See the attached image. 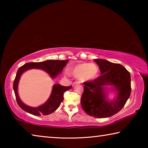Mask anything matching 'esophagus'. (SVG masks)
Segmentation results:
<instances>
[{"label": "esophagus", "instance_id": "34e87169", "mask_svg": "<svg viewBox=\"0 0 148 148\" xmlns=\"http://www.w3.org/2000/svg\"><path fill=\"white\" fill-rule=\"evenodd\" d=\"M80 84V82H74L73 84H72V86H75V85H76V84Z\"/></svg>", "mask_w": 148, "mask_h": 148}]
</instances>
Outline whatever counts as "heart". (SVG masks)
I'll return each instance as SVG.
<instances>
[{"mask_svg": "<svg viewBox=\"0 0 148 148\" xmlns=\"http://www.w3.org/2000/svg\"><path fill=\"white\" fill-rule=\"evenodd\" d=\"M99 66L95 63H80L71 70L72 76L79 78L82 82H89L98 76Z\"/></svg>", "mask_w": 148, "mask_h": 148, "instance_id": "1", "label": "heart"}]
</instances>
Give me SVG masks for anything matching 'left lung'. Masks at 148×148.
I'll use <instances>...</instances> for the list:
<instances>
[{"instance_id": "obj_1", "label": "left lung", "mask_w": 148, "mask_h": 148, "mask_svg": "<svg viewBox=\"0 0 148 148\" xmlns=\"http://www.w3.org/2000/svg\"><path fill=\"white\" fill-rule=\"evenodd\" d=\"M94 61L99 65L101 75L93 81L84 83L82 106L87 114L96 118L111 117L123 108L131 95V75L120 64L101 59ZM106 85H112L117 92L113 101L107 99Z\"/></svg>"}]
</instances>
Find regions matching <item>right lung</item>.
<instances>
[{"mask_svg":"<svg viewBox=\"0 0 148 148\" xmlns=\"http://www.w3.org/2000/svg\"><path fill=\"white\" fill-rule=\"evenodd\" d=\"M68 62V59L65 61L64 60H47V61L39 62H28L19 67L17 72L13 85L16 101L19 106L24 111L37 116H42V115L46 116L56 111L60 106L61 102L63 101L64 92L67 90L71 89L72 86L66 87L61 86L60 84H55L52 88L50 97L44 104L38 107H31L25 104L19 98L18 91H17L19 79L24 72L32 69L43 70L51 77L52 79H53L58 76L59 73H61Z\"/></svg>","mask_w":148,"mask_h":148,"instance_id":"obj_1","label":"right lung"}]
</instances>
